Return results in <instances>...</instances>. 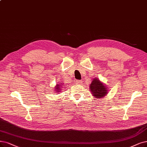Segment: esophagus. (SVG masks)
<instances>
[{"label":"esophagus","instance_id":"obj_1","mask_svg":"<svg viewBox=\"0 0 147 147\" xmlns=\"http://www.w3.org/2000/svg\"><path fill=\"white\" fill-rule=\"evenodd\" d=\"M82 83H83L82 80H77L76 81V84L78 85H81V84H82Z\"/></svg>","mask_w":147,"mask_h":147}]
</instances>
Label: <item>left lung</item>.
Returning a JSON list of instances; mask_svg holds the SVG:
<instances>
[{
    "label": "left lung",
    "instance_id": "1",
    "mask_svg": "<svg viewBox=\"0 0 147 147\" xmlns=\"http://www.w3.org/2000/svg\"><path fill=\"white\" fill-rule=\"evenodd\" d=\"M90 90L95 98H103L108 93V88L99 78H94L90 85Z\"/></svg>",
    "mask_w": 147,
    "mask_h": 147
}]
</instances>
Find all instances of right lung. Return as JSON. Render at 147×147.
I'll list each match as a JSON object with an SVG mask.
<instances>
[{
  "label": "right lung",
  "mask_w": 147,
  "mask_h": 147,
  "mask_svg": "<svg viewBox=\"0 0 147 147\" xmlns=\"http://www.w3.org/2000/svg\"><path fill=\"white\" fill-rule=\"evenodd\" d=\"M62 88H63L62 83H59V84H56V85L54 87V91H55V93H61V91Z\"/></svg>",
  "instance_id": "add662e5"
}]
</instances>
